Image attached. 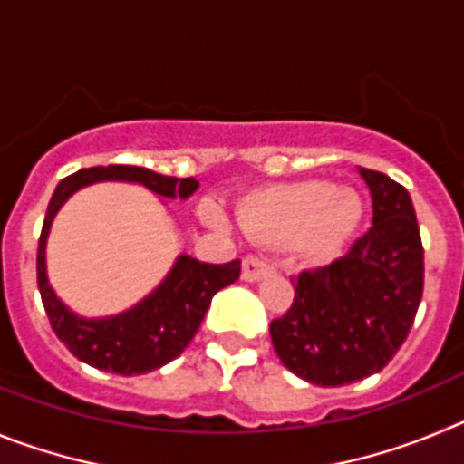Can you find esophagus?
<instances>
[{"label": "esophagus", "instance_id": "1", "mask_svg": "<svg viewBox=\"0 0 464 464\" xmlns=\"http://www.w3.org/2000/svg\"><path fill=\"white\" fill-rule=\"evenodd\" d=\"M267 274H272V265L267 260H262L260 256H248L244 260V265H241V278L244 281H260Z\"/></svg>", "mask_w": 464, "mask_h": 464}]
</instances>
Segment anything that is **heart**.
<instances>
[{"label":"heart","instance_id":"obj_1","mask_svg":"<svg viewBox=\"0 0 464 464\" xmlns=\"http://www.w3.org/2000/svg\"><path fill=\"white\" fill-rule=\"evenodd\" d=\"M218 218V213H213ZM362 218V202L351 190L302 181L260 192L239 207L241 227L256 239H302L311 256L337 253Z\"/></svg>","mask_w":464,"mask_h":464}]
</instances>
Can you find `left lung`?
Segmentation results:
<instances>
[{"label":"left lung","mask_w":464,"mask_h":464,"mask_svg":"<svg viewBox=\"0 0 464 464\" xmlns=\"http://www.w3.org/2000/svg\"><path fill=\"white\" fill-rule=\"evenodd\" d=\"M358 171L372 192V227L343 257L290 278L293 306L269 325L281 362L323 388L383 370L423 297V244L407 188L381 171Z\"/></svg>","instance_id":"1"}]
</instances>
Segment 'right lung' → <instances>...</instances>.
Here are the masks:
<instances>
[{
	"mask_svg": "<svg viewBox=\"0 0 464 464\" xmlns=\"http://www.w3.org/2000/svg\"><path fill=\"white\" fill-rule=\"evenodd\" d=\"M102 181L139 183L165 199H176V197L188 199L199 188V183L192 176L176 179V176L155 174L146 167H90L57 183L51 204H48L44 229H41L36 281H39L44 309L57 339L72 351V355L94 370L122 376L149 374L183 353V348L192 342L195 332L202 325L213 295L239 278L241 262L232 260L227 265H207L181 253L158 288L146 295L132 309L106 315V318H83L73 314L48 283V235H51V225L57 211L63 208L69 197L81 188Z\"/></svg>",
	"mask_w": 464,
	"mask_h": 464,
	"instance_id": "obj_1",
	"label": "right lung"
}]
</instances>
